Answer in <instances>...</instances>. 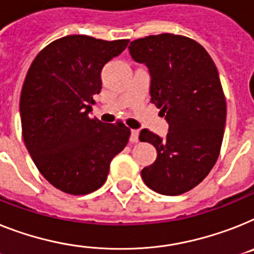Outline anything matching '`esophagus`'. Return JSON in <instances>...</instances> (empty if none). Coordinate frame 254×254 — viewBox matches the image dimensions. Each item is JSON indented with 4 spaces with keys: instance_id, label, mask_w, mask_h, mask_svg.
<instances>
[{
    "instance_id": "1",
    "label": "esophagus",
    "mask_w": 254,
    "mask_h": 254,
    "mask_svg": "<svg viewBox=\"0 0 254 254\" xmlns=\"http://www.w3.org/2000/svg\"><path fill=\"white\" fill-rule=\"evenodd\" d=\"M138 140H139V130H131L130 134V142L131 143H137Z\"/></svg>"
}]
</instances>
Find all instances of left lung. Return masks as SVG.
<instances>
[{"label":"left lung","mask_w":254,"mask_h":254,"mask_svg":"<svg viewBox=\"0 0 254 254\" xmlns=\"http://www.w3.org/2000/svg\"><path fill=\"white\" fill-rule=\"evenodd\" d=\"M129 51L150 69L151 103L169 124L167 139L140 130V142L157 151L140 176L161 195H181L197 186L219 156L226 98L218 71L208 51L186 36H147L131 41Z\"/></svg>","instance_id":"obj_1"}]
</instances>
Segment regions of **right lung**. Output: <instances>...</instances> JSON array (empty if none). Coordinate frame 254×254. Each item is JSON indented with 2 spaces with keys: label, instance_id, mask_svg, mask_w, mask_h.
I'll list each match as a JSON object with an SVG mask.
<instances>
[{
  "label": "right lung",
  "instance_id": "obj_1",
  "mask_svg": "<svg viewBox=\"0 0 254 254\" xmlns=\"http://www.w3.org/2000/svg\"><path fill=\"white\" fill-rule=\"evenodd\" d=\"M127 44L65 36L42 49L27 72L20 94L23 139L40 173L63 192L86 195L103 186L111 161L127 144L130 129L123 121L90 117L102 68Z\"/></svg>",
  "mask_w": 254,
  "mask_h": 254
}]
</instances>
